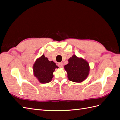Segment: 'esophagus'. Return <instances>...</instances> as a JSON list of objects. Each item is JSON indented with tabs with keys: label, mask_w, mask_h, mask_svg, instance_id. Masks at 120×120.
<instances>
[{
	"label": "esophagus",
	"mask_w": 120,
	"mask_h": 120,
	"mask_svg": "<svg viewBox=\"0 0 120 120\" xmlns=\"http://www.w3.org/2000/svg\"><path fill=\"white\" fill-rule=\"evenodd\" d=\"M58 66L60 68H63L64 66V64L63 63H59L58 64Z\"/></svg>",
	"instance_id": "34e87169"
}]
</instances>
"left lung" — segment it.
<instances>
[{"instance_id": "obj_1", "label": "left lung", "mask_w": 120, "mask_h": 120, "mask_svg": "<svg viewBox=\"0 0 120 120\" xmlns=\"http://www.w3.org/2000/svg\"><path fill=\"white\" fill-rule=\"evenodd\" d=\"M68 63L64 66L69 80L81 82L88 77L90 68L89 63L82 57L74 54L68 60Z\"/></svg>"}]
</instances>
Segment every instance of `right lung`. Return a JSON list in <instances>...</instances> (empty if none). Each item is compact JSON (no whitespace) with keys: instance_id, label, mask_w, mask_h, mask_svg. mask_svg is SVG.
Instances as JSON below:
<instances>
[{"instance_id":"obj_1","label":"right lung","mask_w":120,"mask_h":120,"mask_svg":"<svg viewBox=\"0 0 120 120\" xmlns=\"http://www.w3.org/2000/svg\"><path fill=\"white\" fill-rule=\"evenodd\" d=\"M58 67L53 61H49L44 54L36 60L33 65L34 77L39 82L46 83L50 82L53 77V73Z\"/></svg>"}]
</instances>
